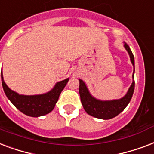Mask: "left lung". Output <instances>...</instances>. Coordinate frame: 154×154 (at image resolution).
I'll use <instances>...</instances> for the list:
<instances>
[{"label": "left lung", "instance_id": "1", "mask_svg": "<svg viewBox=\"0 0 154 154\" xmlns=\"http://www.w3.org/2000/svg\"><path fill=\"white\" fill-rule=\"evenodd\" d=\"M124 46L126 49V51H128L129 57H130V60L134 67V56L131 51L130 47L125 42ZM134 71H135V69L133 70V83L128 89L127 94L123 98L120 100H114L103 101L94 98L89 92L84 82L82 79H79V96H80L81 102L86 112L94 117L103 119V120H109L119 115L127 107L133 96L134 87H135Z\"/></svg>", "mask_w": 154, "mask_h": 154}]
</instances>
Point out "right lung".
<instances>
[{"instance_id":"add662e5","label":"right lung","mask_w":154,"mask_h":154,"mask_svg":"<svg viewBox=\"0 0 154 154\" xmlns=\"http://www.w3.org/2000/svg\"><path fill=\"white\" fill-rule=\"evenodd\" d=\"M68 80L69 79H66L64 80L58 82L53 89L47 93L35 96H24L19 95L18 93L12 91L6 85L2 72V87L8 99L21 112L33 117H38L46 115L53 110L55 103L58 101L59 95L63 90Z\"/></svg>"}]
</instances>
